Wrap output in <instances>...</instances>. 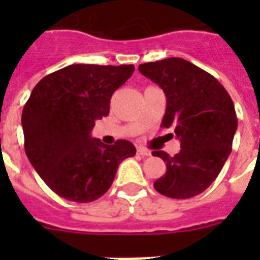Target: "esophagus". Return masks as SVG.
Masks as SVG:
<instances>
[{
  "label": "esophagus",
  "instance_id": "1",
  "mask_svg": "<svg viewBox=\"0 0 260 260\" xmlns=\"http://www.w3.org/2000/svg\"><path fill=\"white\" fill-rule=\"evenodd\" d=\"M138 155H140V156H150L151 151L146 150V148H140V147H139V148H138Z\"/></svg>",
  "mask_w": 260,
  "mask_h": 260
}]
</instances>
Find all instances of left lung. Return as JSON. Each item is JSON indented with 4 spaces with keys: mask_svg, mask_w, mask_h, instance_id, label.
Returning <instances> with one entry per match:
<instances>
[{
    "mask_svg": "<svg viewBox=\"0 0 260 260\" xmlns=\"http://www.w3.org/2000/svg\"><path fill=\"white\" fill-rule=\"evenodd\" d=\"M139 71L166 94L162 126L173 128L181 142L174 156L152 152L166 163V174L155 181V190L177 200L198 196L213 183L232 151L238 129L232 98L213 75L185 59L144 63Z\"/></svg>",
    "mask_w": 260,
    "mask_h": 260,
    "instance_id": "left-lung-1",
    "label": "left lung"
}]
</instances>
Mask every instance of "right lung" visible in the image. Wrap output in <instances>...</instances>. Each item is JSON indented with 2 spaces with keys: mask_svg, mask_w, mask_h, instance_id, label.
I'll use <instances>...</instances> for the list:
<instances>
[{
  "mask_svg": "<svg viewBox=\"0 0 260 260\" xmlns=\"http://www.w3.org/2000/svg\"><path fill=\"white\" fill-rule=\"evenodd\" d=\"M134 64H71L34 87L21 116L30 165L59 197L91 202L109 190L118 165L136 148L91 138L98 118L109 114L112 94L134 74Z\"/></svg>",
  "mask_w": 260,
  "mask_h": 260,
  "instance_id": "right-lung-1",
  "label": "right lung"
}]
</instances>
